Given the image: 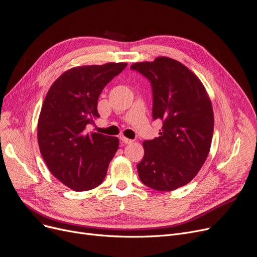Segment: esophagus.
I'll use <instances>...</instances> for the list:
<instances>
[{"instance_id":"34e87169","label":"esophagus","mask_w":257,"mask_h":257,"mask_svg":"<svg viewBox=\"0 0 257 257\" xmlns=\"http://www.w3.org/2000/svg\"><path fill=\"white\" fill-rule=\"evenodd\" d=\"M119 140L122 142L123 144H131L132 142H134V141H132V140H130V139H127V138H125V137H119Z\"/></svg>"}]
</instances>
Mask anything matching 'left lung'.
<instances>
[{
	"instance_id": "1",
	"label": "left lung",
	"mask_w": 257,
	"mask_h": 257,
	"mask_svg": "<svg viewBox=\"0 0 257 257\" xmlns=\"http://www.w3.org/2000/svg\"><path fill=\"white\" fill-rule=\"evenodd\" d=\"M153 88L154 119L160 137L145 141L137 165L141 181L160 192L181 187L196 177L210 153L214 113L204 85L184 64L168 57L134 63Z\"/></svg>"
}]
</instances>
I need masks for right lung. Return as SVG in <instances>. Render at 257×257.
<instances>
[{
	"label": "right lung",
	"instance_id": "obj_1",
	"mask_svg": "<svg viewBox=\"0 0 257 257\" xmlns=\"http://www.w3.org/2000/svg\"><path fill=\"white\" fill-rule=\"evenodd\" d=\"M125 62L70 69L52 84L38 120V143L55 178L76 192L97 187L118 149V139L89 132L99 117L98 97Z\"/></svg>",
	"mask_w": 257,
	"mask_h": 257
}]
</instances>
